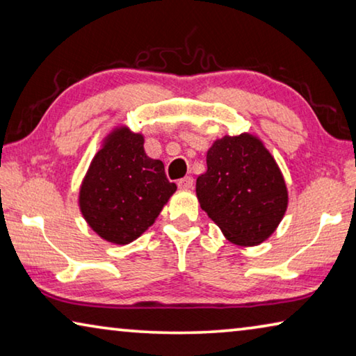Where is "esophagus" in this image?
<instances>
[{
  "instance_id": "34e87169",
  "label": "esophagus",
  "mask_w": 356,
  "mask_h": 356,
  "mask_svg": "<svg viewBox=\"0 0 356 356\" xmlns=\"http://www.w3.org/2000/svg\"><path fill=\"white\" fill-rule=\"evenodd\" d=\"M177 185H179V188H182V190H190V188H193V177L186 176L184 179H180Z\"/></svg>"
}]
</instances>
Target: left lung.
<instances>
[{"label": "left lung", "instance_id": "left-lung-1", "mask_svg": "<svg viewBox=\"0 0 356 356\" xmlns=\"http://www.w3.org/2000/svg\"><path fill=\"white\" fill-rule=\"evenodd\" d=\"M196 196L229 242L254 246L276 231L289 204L278 163L256 135H225L207 150Z\"/></svg>", "mask_w": 356, "mask_h": 356}]
</instances>
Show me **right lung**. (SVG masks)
Returning a JSON list of instances; mask_svg holds the SVG:
<instances>
[{
	"mask_svg": "<svg viewBox=\"0 0 356 356\" xmlns=\"http://www.w3.org/2000/svg\"><path fill=\"white\" fill-rule=\"evenodd\" d=\"M177 185L165 165L144 150L143 134L118 125L108 134L84 176L78 206L100 238L127 245L154 225Z\"/></svg>",
	"mask_w": 356,
	"mask_h": 356,
	"instance_id": "add662e5",
	"label": "right lung"
}]
</instances>
